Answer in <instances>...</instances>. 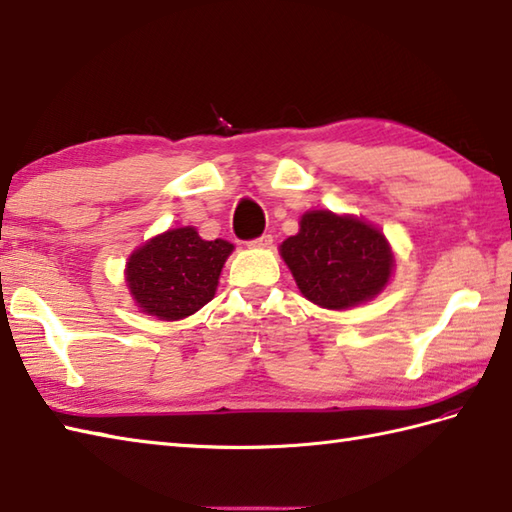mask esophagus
I'll list each match as a JSON object with an SVG mask.
<instances>
[{
    "label": "esophagus",
    "instance_id": "obj_1",
    "mask_svg": "<svg viewBox=\"0 0 512 512\" xmlns=\"http://www.w3.org/2000/svg\"><path fill=\"white\" fill-rule=\"evenodd\" d=\"M248 246H255V248H270V246H273V235H268V233L259 235V237H255V239H250Z\"/></svg>",
    "mask_w": 512,
    "mask_h": 512
}]
</instances>
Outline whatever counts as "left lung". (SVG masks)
<instances>
[{
    "label": "left lung",
    "mask_w": 512,
    "mask_h": 512,
    "mask_svg": "<svg viewBox=\"0 0 512 512\" xmlns=\"http://www.w3.org/2000/svg\"><path fill=\"white\" fill-rule=\"evenodd\" d=\"M279 250L303 297L330 310L376 297L394 266L383 233L356 217L330 211L303 215L299 233Z\"/></svg>",
    "instance_id": "obj_1"
}]
</instances>
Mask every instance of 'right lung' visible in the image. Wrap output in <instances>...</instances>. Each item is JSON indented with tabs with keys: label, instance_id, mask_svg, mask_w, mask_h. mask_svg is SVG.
I'll return each mask as SVG.
<instances>
[{
	"label": "right lung",
	"instance_id": "1",
	"mask_svg": "<svg viewBox=\"0 0 512 512\" xmlns=\"http://www.w3.org/2000/svg\"><path fill=\"white\" fill-rule=\"evenodd\" d=\"M233 244L204 242L191 226L158 235L129 257L127 284L136 303L158 319L178 321L215 295Z\"/></svg>",
	"mask_w": 512,
	"mask_h": 512
}]
</instances>
